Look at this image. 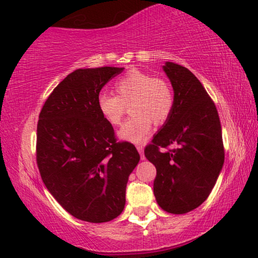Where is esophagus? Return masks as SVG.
<instances>
[{
    "instance_id": "obj_1",
    "label": "esophagus",
    "mask_w": 258,
    "mask_h": 258,
    "mask_svg": "<svg viewBox=\"0 0 258 258\" xmlns=\"http://www.w3.org/2000/svg\"><path fill=\"white\" fill-rule=\"evenodd\" d=\"M143 148H145V147H143L142 145H137V146H136V149L139 150L140 155H141V159L145 160V154H143Z\"/></svg>"
}]
</instances>
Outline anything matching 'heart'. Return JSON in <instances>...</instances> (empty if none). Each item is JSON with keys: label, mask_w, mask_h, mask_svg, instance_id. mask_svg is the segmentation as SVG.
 Here are the masks:
<instances>
[{"label": "heart", "mask_w": 258, "mask_h": 258, "mask_svg": "<svg viewBox=\"0 0 258 258\" xmlns=\"http://www.w3.org/2000/svg\"><path fill=\"white\" fill-rule=\"evenodd\" d=\"M116 95L100 92L97 108L109 124L118 125L130 104L132 117L121 126L118 136L124 141L141 143L152 130L153 122L161 125L172 115L175 97L166 79L133 69L117 79L113 85Z\"/></svg>", "instance_id": "b5f03b06"}]
</instances>
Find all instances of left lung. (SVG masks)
<instances>
[{
	"instance_id": "obj_1",
	"label": "left lung",
	"mask_w": 258,
	"mask_h": 258,
	"mask_svg": "<svg viewBox=\"0 0 258 258\" xmlns=\"http://www.w3.org/2000/svg\"><path fill=\"white\" fill-rule=\"evenodd\" d=\"M163 71L175 105L145 155L156 167L154 196L159 206L182 215L202 205L216 185L224 165L222 125L215 103L188 69L168 61Z\"/></svg>"
}]
</instances>
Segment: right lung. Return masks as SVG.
Here are the masks:
<instances>
[{"label":"right lung","instance_id":"add662e5","mask_svg":"<svg viewBox=\"0 0 258 258\" xmlns=\"http://www.w3.org/2000/svg\"><path fill=\"white\" fill-rule=\"evenodd\" d=\"M123 68L78 69L46 99L36 129V163L45 186L77 219L105 223L122 213L140 154L117 142L97 108L100 90Z\"/></svg>","mask_w":258,"mask_h":258}]
</instances>
